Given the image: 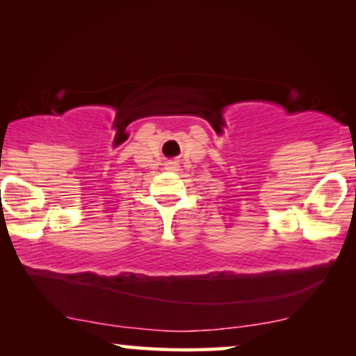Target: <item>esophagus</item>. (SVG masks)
Segmentation results:
<instances>
[{
  "mask_svg": "<svg viewBox=\"0 0 356 356\" xmlns=\"http://www.w3.org/2000/svg\"><path fill=\"white\" fill-rule=\"evenodd\" d=\"M165 170H168V172H178L179 165H178V162H173V160H170V162L165 163Z\"/></svg>",
  "mask_w": 356,
  "mask_h": 356,
  "instance_id": "esophagus-1",
  "label": "esophagus"
}]
</instances>
